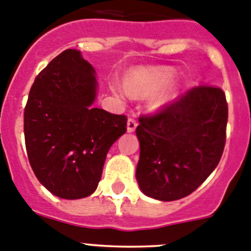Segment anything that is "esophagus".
Masks as SVG:
<instances>
[{
	"label": "esophagus",
	"instance_id": "1",
	"mask_svg": "<svg viewBox=\"0 0 251 251\" xmlns=\"http://www.w3.org/2000/svg\"><path fill=\"white\" fill-rule=\"evenodd\" d=\"M136 126H137V121L135 120L134 117H128V120H127V131L128 132H132V131L136 130Z\"/></svg>",
	"mask_w": 251,
	"mask_h": 251
}]
</instances>
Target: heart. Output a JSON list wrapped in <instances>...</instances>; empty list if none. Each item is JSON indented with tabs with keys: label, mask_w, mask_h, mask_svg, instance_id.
Listing matches in <instances>:
<instances>
[{
	"label": "heart",
	"mask_w": 251,
	"mask_h": 251,
	"mask_svg": "<svg viewBox=\"0 0 251 251\" xmlns=\"http://www.w3.org/2000/svg\"><path fill=\"white\" fill-rule=\"evenodd\" d=\"M170 76V72L165 70H140L127 78L126 90L132 95L148 94L162 86Z\"/></svg>",
	"instance_id": "b5f03b06"
}]
</instances>
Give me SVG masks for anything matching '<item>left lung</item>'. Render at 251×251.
Masks as SVG:
<instances>
[{
    "instance_id": "1",
    "label": "left lung",
    "mask_w": 251,
    "mask_h": 251,
    "mask_svg": "<svg viewBox=\"0 0 251 251\" xmlns=\"http://www.w3.org/2000/svg\"><path fill=\"white\" fill-rule=\"evenodd\" d=\"M136 127V179L150 198L173 201L190 195L215 170L226 141L225 92L201 85L142 115Z\"/></svg>"
}]
</instances>
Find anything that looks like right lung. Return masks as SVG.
I'll use <instances>...</instances> for the list:
<instances>
[{"label": "right lung", "mask_w": 251, "mask_h": 251, "mask_svg": "<svg viewBox=\"0 0 251 251\" xmlns=\"http://www.w3.org/2000/svg\"><path fill=\"white\" fill-rule=\"evenodd\" d=\"M95 70L77 50H65L36 77L24 112L28 161L53 195H91L109 149L126 132L127 117L92 107Z\"/></svg>", "instance_id": "1"}]
</instances>
